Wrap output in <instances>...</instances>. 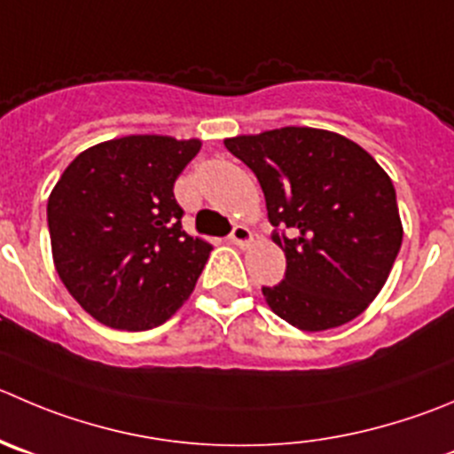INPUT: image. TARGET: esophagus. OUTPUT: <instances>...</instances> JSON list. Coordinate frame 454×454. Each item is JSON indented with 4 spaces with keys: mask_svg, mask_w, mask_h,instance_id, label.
Segmentation results:
<instances>
[{
    "mask_svg": "<svg viewBox=\"0 0 454 454\" xmlns=\"http://www.w3.org/2000/svg\"><path fill=\"white\" fill-rule=\"evenodd\" d=\"M230 243L236 245V247H247L252 243V231L245 227V224H236L230 234Z\"/></svg>",
    "mask_w": 454,
    "mask_h": 454,
    "instance_id": "34e87169",
    "label": "esophagus"
}]
</instances>
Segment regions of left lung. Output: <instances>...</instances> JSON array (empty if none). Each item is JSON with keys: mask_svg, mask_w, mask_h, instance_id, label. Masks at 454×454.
<instances>
[{"mask_svg": "<svg viewBox=\"0 0 454 454\" xmlns=\"http://www.w3.org/2000/svg\"><path fill=\"white\" fill-rule=\"evenodd\" d=\"M256 174L285 252V278L262 287L289 325L323 332L365 312L390 276L403 227L392 180L356 142L334 131L283 127L227 137Z\"/></svg>", "mask_w": 454, "mask_h": 454, "instance_id": "1", "label": "left lung"}]
</instances>
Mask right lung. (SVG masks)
I'll use <instances>...</instances> for the list:
<instances>
[{"mask_svg": "<svg viewBox=\"0 0 454 454\" xmlns=\"http://www.w3.org/2000/svg\"><path fill=\"white\" fill-rule=\"evenodd\" d=\"M200 140L127 136L82 151L49 196L53 262L95 321L158 327L189 299L211 245L183 230L174 183Z\"/></svg>", "mask_w": 454, "mask_h": 454, "instance_id": "right-lung-1", "label": "right lung"}]
</instances>
